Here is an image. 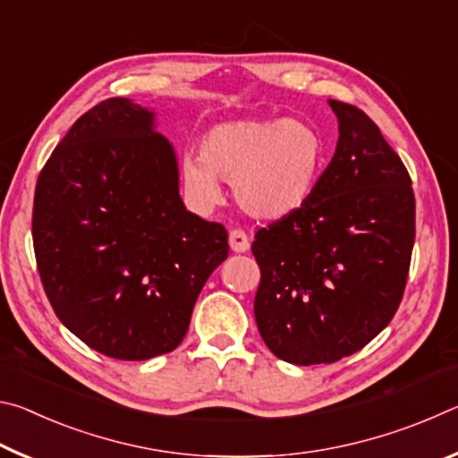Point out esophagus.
<instances>
[{"mask_svg": "<svg viewBox=\"0 0 458 458\" xmlns=\"http://www.w3.org/2000/svg\"><path fill=\"white\" fill-rule=\"evenodd\" d=\"M230 248L234 252H246L250 248V240H248L244 230H232L230 232Z\"/></svg>", "mask_w": 458, "mask_h": 458, "instance_id": "1", "label": "esophagus"}]
</instances>
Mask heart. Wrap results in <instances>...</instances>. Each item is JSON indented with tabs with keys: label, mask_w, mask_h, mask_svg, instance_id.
<instances>
[{
	"label": "heart",
	"mask_w": 458,
	"mask_h": 458,
	"mask_svg": "<svg viewBox=\"0 0 458 458\" xmlns=\"http://www.w3.org/2000/svg\"><path fill=\"white\" fill-rule=\"evenodd\" d=\"M325 165L327 143L311 121L238 119L208 131L201 155H183L182 183L198 210H210L222 199V177L246 214L281 220L309 204Z\"/></svg>",
	"instance_id": "b5f03b06"
}]
</instances>
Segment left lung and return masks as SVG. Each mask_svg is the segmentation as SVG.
I'll use <instances>...</instances> for the list:
<instances>
[{"mask_svg": "<svg viewBox=\"0 0 458 458\" xmlns=\"http://www.w3.org/2000/svg\"><path fill=\"white\" fill-rule=\"evenodd\" d=\"M327 103L339 139L317 191L252 242L259 331L294 366L368 345L396 313L414 246V191L398 153L360 108Z\"/></svg>", "mask_w": 458, "mask_h": 458, "instance_id": "left-lung-1", "label": "left lung"}]
</instances>
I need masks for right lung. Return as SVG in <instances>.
<instances>
[{
  "label": "right lung",
  "instance_id": "1",
  "mask_svg": "<svg viewBox=\"0 0 458 458\" xmlns=\"http://www.w3.org/2000/svg\"><path fill=\"white\" fill-rule=\"evenodd\" d=\"M151 108L106 98L74 123L36 183L32 236L54 313L92 350L174 352L228 232L185 210L174 145Z\"/></svg>",
  "mask_w": 458,
  "mask_h": 458
}]
</instances>
